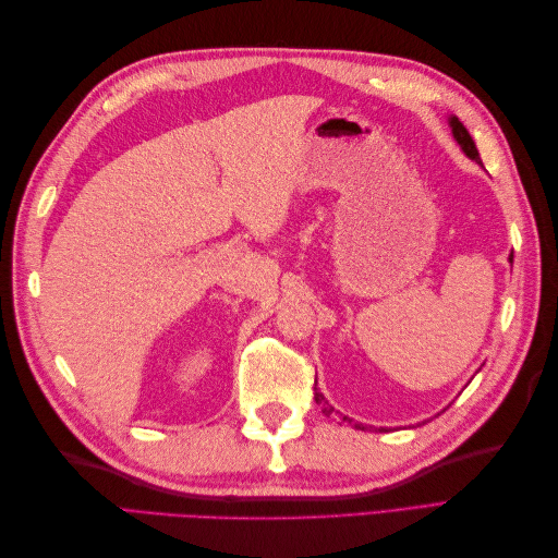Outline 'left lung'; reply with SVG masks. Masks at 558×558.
Listing matches in <instances>:
<instances>
[{"label":"left lung","instance_id":"obj_1","mask_svg":"<svg viewBox=\"0 0 558 558\" xmlns=\"http://www.w3.org/2000/svg\"><path fill=\"white\" fill-rule=\"evenodd\" d=\"M449 128H451V134H453L456 144L461 146L463 154H465L470 160H475V162H480V165H482V160H480V154H477V146H475V142H472L470 132L465 130V125L459 121V118L451 116V118H449ZM510 263H512V256H510ZM314 400H316L318 404H324V412H326L328 416L335 412V408H330L328 400L324 398V393H320L316 386H314ZM442 412H445V410H442ZM342 421H347V424H353V428H356V430H367V426H363V424H356V421L349 418V416H342ZM381 430H386V428H381Z\"/></svg>","mask_w":558,"mask_h":558}]
</instances>
